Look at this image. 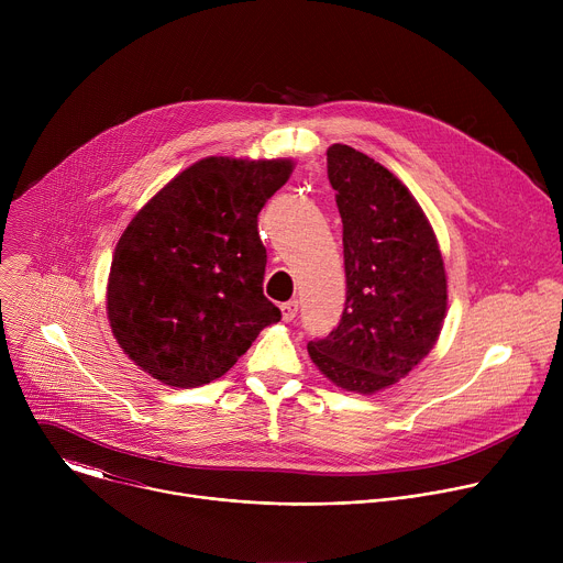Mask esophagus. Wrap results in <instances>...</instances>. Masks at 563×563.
Listing matches in <instances>:
<instances>
[{
	"instance_id": "esophagus-1",
	"label": "esophagus",
	"mask_w": 563,
	"mask_h": 563,
	"mask_svg": "<svg viewBox=\"0 0 563 563\" xmlns=\"http://www.w3.org/2000/svg\"><path fill=\"white\" fill-rule=\"evenodd\" d=\"M280 311H283V320H285V323H291V320L298 316V300L283 302V305H280Z\"/></svg>"
}]
</instances>
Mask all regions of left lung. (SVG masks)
Segmentation results:
<instances>
[{"instance_id": "1", "label": "left lung", "mask_w": 563, "mask_h": 563, "mask_svg": "<svg viewBox=\"0 0 563 563\" xmlns=\"http://www.w3.org/2000/svg\"><path fill=\"white\" fill-rule=\"evenodd\" d=\"M328 176L343 220L347 296L339 328L307 352L341 389L374 394L406 378L434 347L448 276L430 220L391 172L332 144Z\"/></svg>"}]
</instances>
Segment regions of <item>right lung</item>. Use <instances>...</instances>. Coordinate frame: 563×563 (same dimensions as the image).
Here are the masks:
<instances>
[{
  "label": "right lung",
  "instance_id": "add662e5",
  "mask_svg": "<svg viewBox=\"0 0 563 563\" xmlns=\"http://www.w3.org/2000/svg\"><path fill=\"white\" fill-rule=\"evenodd\" d=\"M294 159L211 155L178 174L129 222L107 285L122 352L172 387L220 378L280 320L265 298L258 213Z\"/></svg>",
  "mask_w": 563,
  "mask_h": 563
}]
</instances>
